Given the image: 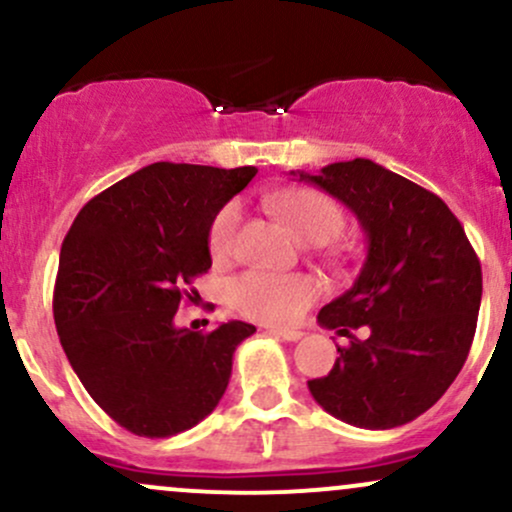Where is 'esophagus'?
<instances>
[{"label": "esophagus", "instance_id": "1", "mask_svg": "<svg viewBox=\"0 0 512 512\" xmlns=\"http://www.w3.org/2000/svg\"><path fill=\"white\" fill-rule=\"evenodd\" d=\"M269 332L276 334V337L286 339V342H298L303 337L301 330H289V327H269Z\"/></svg>", "mask_w": 512, "mask_h": 512}]
</instances>
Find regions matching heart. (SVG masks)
I'll use <instances>...</instances> for the list:
<instances>
[{
  "instance_id": "obj_1",
  "label": "heart",
  "mask_w": 512,
  "mask_h": 512,
  "mask_svg": "<svg viewBox=\"0 0 512 512\" xmlns=\"http://www.w3.org/2000/svg\"><path fill=\"white\" fill-rule=\"evenodd\" d=\"M269 207L298 238L310 245L332 243L344 228L339 204L315 190L279 192L269 197ZM238 226L240 204H223L209 228V250L214 260L223 262L236 252ZM315 296V279L305 274H272L252 269L228 284V301L233 308L257 322H289Z\"/></svg>"
}]
</instances>
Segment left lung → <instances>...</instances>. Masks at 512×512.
<instances>
[{
	"label": "left lung",
	"instance_id": "1",
	"mask_svg": "<svg viewBox=\"0 0 512 512\" xmlns=\"http://www.w3.org/2000/svg\"><path fill=\"white\" fill-rule=\"evenodd\" d=\"M349 207L368 240L354 286L317 315L325 330L368 337L337 346L310 395L344 424L385 431L431 409L457 378L481 305V264L462 223L438 195L368 158L317 175L291 170Z\"/></svg>",
	"mask_w": 512,
	"mask_h": 512
}]
</instances>
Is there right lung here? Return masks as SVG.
<instances>
[{"mask_svg": "<svg viewBox=\"0 0 512 512\" xmlns=\"http://www.w3.org/2000/svg\"><path fill=\"white\" fill-rule=\"evenodd\" d=\"M255 173L151 163L93 197L64 238L52 298L62 349L93 402L134 436L168 438L209 416L238 344L255 334L240 320L207 334L173 322L211 267V221Z\"/></svg>", "mask_w": 512, "mask_h": 512, "instance_id": "add662e5", "label": "right lung"}]
</instances>
